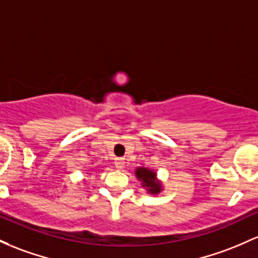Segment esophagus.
Returning a JSON list of instances; mask_svg holds the SVG:
<instances>
[{
	"instance_id": "34e87169",
	"label": "esophagus",
	"mask_w": 258,
	"mask_h": 258,
	"mask_svg": "<svg viewBox=\"0 0 258 258\" xmlns=\"http://www.w3.org/2000/svg\"><path fill=\"white\" fill-rule=\"evenodd\" d=\"M115 166L117 169H123L124 161H123L122 158H116V159H115Z\"/></svg>"
}]
</instances>
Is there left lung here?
<instances>
[{"instance_id":"left-lung-1","label":"left lung","mask_w":258,"mask_h":258,"mask_svg":"<svg viewBox=\"0 0 258 258\" xmlns=\"http://www.w3.org/2000/svg\"><path fill=\"white\" fill-rule=\"evenodd\" d=\"M136 175L140 180H142L144 187H148V191L152 194H158L160 191V185L155 180V174L152 170L146 168H138Z\"/></svg>"}]
</instances>
